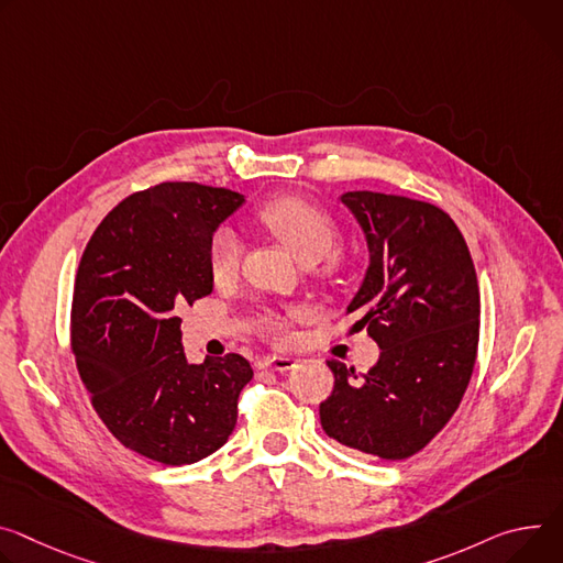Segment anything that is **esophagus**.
Here are the masks:
<instances>
[{
	"instance_id": "34e87169",
	"label": "esophagus",
	"mask_w": 563,
	"mask_h": 563,
	"mask_svg": "<svg viewBox=\"0 0 563 563\" xmlns=\"http://www.w3.org/2000/svg\"><path fill=\"white\" fill-rule=\"evenodd\" d=\"M296 360H291V356H267V360L261 362V368H274L278 373H287V371H294L296 368Z\"/></svg>"
}]
</instances>
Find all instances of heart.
<instances>
[{
  "label": "heart",
  "instance_id": "heart-1",
  "mask_svg": "<svg viewBox=\"0 0 563 563\" xmlns=\"http://www.w3.org/2000/svg\"><path fill=\"white\" fill-rule=\"evenodd\" d=\"M258 218L305 265L328 258L339 242V231L332 218L314 207V203L302 201L298 197H278L265 203ZM240 235L229 227L218 229L209 251L211 274L218 283L235 276L240 267ZM269 328L276 336L285 334L280 321H272Z\"/></svg>",
  "mask_w": 563,
  "mask_h": 563
}]
</instances>
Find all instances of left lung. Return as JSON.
<instances>
[{"label":"left lung","instance_id":"obj_1","mask_svg":"<svg viewBox=\"0 0 563 563\" xmlns=\"http://www.w3.org/2000/svg\"><path fill=\"white\" fill-rule=\"evenodd\" d=\"M368 269L350 300L352 330L368 328L379 362L360 377L332 360L334 390L321 427L336 442L384 460L418 453L449 422L472 379L481 296L463 233L429 201L350 190Z\"/></svg>","mask_w":563,"mask_h":563}]
</instances>
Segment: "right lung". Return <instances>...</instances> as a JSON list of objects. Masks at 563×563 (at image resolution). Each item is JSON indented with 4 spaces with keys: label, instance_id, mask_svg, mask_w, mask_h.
<instances>
[{
    "label": "right lung",
    "instance_id": "obj_1",
    "mask_svg": "<svg viewBox=\"0 0 563 563\" xmlns=\"http://www.w3.org/2000/svg\"><path fill=\"white\" fill-rule=\"evenodd\" d=\"M244 195L166 181L123 199L78 265L71 347L98 418L128 449L192 465L235 429L253 371L240 354L190 364L179 312L213 291L211 240Z\"/></svg>",
    "mask_w": 563,
    "mask_h": 563
}]
</instances>
